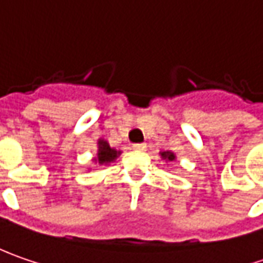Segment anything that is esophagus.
I'll list each match as a JSON object with an SVG mask.
<instances>
[{
	"mask_svg": "<svg viewBox=\"0 0 263 263\" xmlns=\"http://www.w3.org/2000/svg\"><path fill=\"white\" fill-rule=\"evenodd\" d=\"M132 148L135 149V151H145V149H147V144H145V142L134 144V145H132Z\"/></svg>",
	"mask_w": 263,
	"mask_h": 263,
	"instance_id": "34e87169",
	"label": "esophagus"
}]
</instances>
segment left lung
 I'll list each match as a JSON object with an SVG mask.
<instances>
[{
    "label": "left lung",
    "instance_id": "1",
    "mask_svg": "<svg viewBox=\"0 0 263 263\" xmlns=\"http://www.w3.org/2000/svg\"><path fill=\"white\" fill-rule=\"evenodd\" d=\"M160 157L166 161H175L176 160V154L173 151H160Z\"/></svg>",
    "mask_w": 263,
    "mask_h": 263
}]
</instances>
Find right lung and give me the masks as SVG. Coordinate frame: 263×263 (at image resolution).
<instances>
[{"instance_id": "add662e5", "label": "right lung", "mask_w": 263, "mask_h": 263, "mask_svg": "<svg viewBox=\"0 0 263 263\" xmlns=\"http://www.w3.org/2000/svg\"><path fill=\"white\" fill-rule=\"evenodd\" d=\"M121 154H122L121 149L110 147L107 141L100 138V140L97 141V154H96V157H93V161H95L96 164H100V166H109Z\"/></svg>"}]
</instances>
